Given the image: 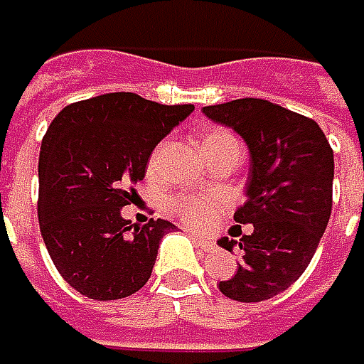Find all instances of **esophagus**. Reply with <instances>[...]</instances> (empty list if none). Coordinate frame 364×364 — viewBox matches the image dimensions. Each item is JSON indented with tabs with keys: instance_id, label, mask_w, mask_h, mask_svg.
Segmentation results:
<instances>
[{
	"instance_id": "1",
	"label": "esophagus",
	"mask_w": 364,
	"mask_h": 364,
	"mask_svg": "<svg viewBox=\"0 0 364 364\" xmlns=\"http://www.w3.org/2000/svg\"><path fill=\"white\" fill-rule=\"evenodd\" d=\"M188 235H191L192 240L196 242V244L200 245L203 250H213V240H209V237H203V235H198V233H194V231H188Z\"/></svg>"
}]
</instances>
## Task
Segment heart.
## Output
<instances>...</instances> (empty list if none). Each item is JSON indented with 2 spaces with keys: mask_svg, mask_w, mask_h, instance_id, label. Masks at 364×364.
<instances>
[{
  "mask_svg": "<svg viewBox=\"0 0 364 364\" xmlns=\"http://www.w3.org/2000/svg\"><path fill=\"white\" fill-rule=\"evenodd\" d=\"M225 143H235L233 135L229 131H225V129H210L200 139V145H203L205 154L215 151L217 147H221ZM161 149H164V145H159L151 154V157H149V170H154L155 166H157ZM170 209L186 225H192V228H209L219 217V203L215 198H210V196H191V194L173 196L172 200H170Z\"/></svg>",
  "mask_w": 364,
  "mask_h": 364,
  "instance_id": "obj_1",
  "label": "heart"
}]
</instances>
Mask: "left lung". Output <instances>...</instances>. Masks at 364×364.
Returning <instances> with one entry per match:
<instances>
[{"label": "left lung", "mask_w": 364, "mask_h": 364, "mask_svg": "<svg viewBox=\"0 0 364 364\" xmlns=\"http://www.w3.org/2000/svg\"><path fill=\"white\" fill-rule=\"evenodd\" d=\"M203 112L233 129L250 151L245 203L233 215L237 225L217 242L240 250V266L219 289L242 303L270 299L305 272L328 228L334 151L316 120L268 100L242 98ZM240 225L255 231L242 236Z\"/></svg>", "instance_id": "8db88e82"}]
</instances>
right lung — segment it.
Returning <instances> with one entry per match:
<instances>
[{
  "label": "right lung",
  "mask_w": 364,
  "mask_h": 364,
  "mask_svg": "<svg viewBox=\"0 0 364 364\" xmlns=\"http://www.w3.org/2000/svg\"><path fill=\"white\" fill-rule=\"evenodd\" d=\"M194 110L131 92L65 106L38 157V221L59 274L96 301L122 299L149 281L166 219L131 225L120 210L145 178L155 145Z\"/></svg>",
  "instance_id": "1"
}]
</instances>
